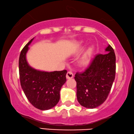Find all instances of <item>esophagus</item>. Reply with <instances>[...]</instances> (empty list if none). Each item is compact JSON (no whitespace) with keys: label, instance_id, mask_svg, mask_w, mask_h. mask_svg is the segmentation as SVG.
<instances>
[{"label":"esophagus","instance_id":"obj_1","mask_svg":"<svg viewBox=\"0 0 134 134\" xmlns=\"http://www.w3.org/2000/svg\"><path fill=\"white\" fill-rule=\"evenodd\" d=\"M66 77L68 79H72L73 77V74H72V72L71 71H68L66 74Z\"/></svg>","mask_w":134,"mask_h":134}]
</instances>
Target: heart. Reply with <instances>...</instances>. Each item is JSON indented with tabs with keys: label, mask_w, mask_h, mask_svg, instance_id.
<instances>
[{
	"label": "heart",
	"mask_w": 134,
	"mask_h": 134,
	"mask_svg": "<svg viewBox=\"0 0 134 134\" xmlns=\"http://www.w3.org/2000/svg\"><path fill=\"white\" fill-rule=\"evenodd\" d=\"M93 50H94L93 47L91 46L88 48L85 54H84L83 56L82 57V58H81V62H82L83 64H86V63H87L89 62L92 54L93 53Z\"/></svg>",
	"instance_id": "b5f03b06"
}]
</instances>
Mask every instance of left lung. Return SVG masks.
Returning <instances> with one entry per match:
<instances>
[{"instance_id":"8db88e82","label":"left lung","mask_w":134,"mask_h":134,"mask_svg":"<svg viewBox=\"0 0 134 134\" xmlns=\"http://www.w3.org/2000/svg\"><path fill=\"white\" fill-rule=\"evenodd\" d=\"M108 53L97 54L85 71L77 72V98L84 107L93 109L105 102L112 88L116 72V57L112 47L105 49Z\"/></svg>"}]
</instances>
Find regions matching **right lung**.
Wrapping results in <instances>:
<instances>
[{"mask_svg": "<svg viewBox=\"0 0 134 134\" xmlns=\"http://www.w3.org/2000/svg\"><path fill=\"white\" fill-rule=\"evenodd\" d=\"M22 49L19 59L20 82L25 94L32 105L38 109L48 110L60 100V90L66 81L67 70L47 72L31 67L26 61L28 45Z\"/></svg>", "mask_w": 134, "mask_h": 134, "instance_id": "add662e5", "label": "right lung"}]
</instances>
